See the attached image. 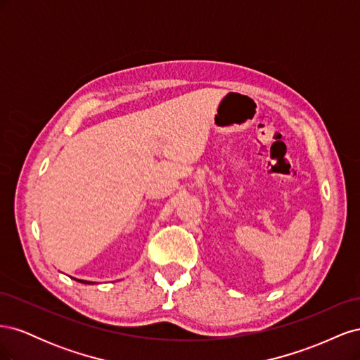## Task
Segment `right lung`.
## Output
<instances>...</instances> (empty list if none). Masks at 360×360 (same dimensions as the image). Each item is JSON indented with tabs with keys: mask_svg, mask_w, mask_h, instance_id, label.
<instances>
[{
	"mask_svg": "<svg viewBox=\"0 0 360 360\" xmlns=\"http://www.w3.org/2000/svg\"><path fill=\"white\" fill-rule=\"evenodd\" d=\"M76 281H79V282H82V284H91L90 281H81V279H76Z\"/></svg>",
	"mask_w": 360,
	"mask_h": 360,
	"instance_id": "right-lung-1",
	"label": "right lung"
}]
</instances>
